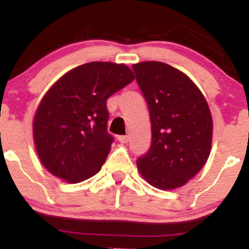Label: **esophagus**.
Segmentation results:
<instances>
[{"label": "esophagus", "mask_w": 249, "mask_h": 249, "mask_svg": "<svg viewBox=\"0 0 249 249\" xmlns=\"http://www.w3.org/2000/svg\"><path fill=\"white\" fill-rule=\"evenodd\" d=\"M118 141L122 142V144H126L128 142V136H119Z\"/></svg>", "instance_id": "esophagus-1"}]
</instances>
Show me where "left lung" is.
Segmentation results:
<instances>
[{
  "label": "left lung",
  "instance_id": "left-lung-1",
  "mask_svg": "<svg viewBox=\"0 0 249 249\" xmlns=\"http://www.w3.org/2000/svg\"><path fill=\"white\" fill-rule=\"evenodd\" d=\"M132 68L152 125L150 150L137 160L139 173L159 190L184 186L211 153L213 121L206 99L190 77L166 63Z\"/></svg>",
  "mask_w": 249,
  "mask_h": 249
}]
</instances>
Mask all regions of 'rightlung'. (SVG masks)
<instances>
[{
    "label": "right lung",
    "mask_w": 249,
    "mask_h": 249,
    "mask_svg": "<svg viewBox=\"0 0 249 249\" xmlns=\"http://www.w3.org/2000/svg\"><path fill=\"white\" fill-rule=\"evenodd\" d=\"M133 79L130 68L111 62L85 63L62 76L34 117V142L43 166L70 184L98 173L113 142L107 130V101Z\"/></svg>",
    "instance_id": "right-lung-1"
}]
</instances>
